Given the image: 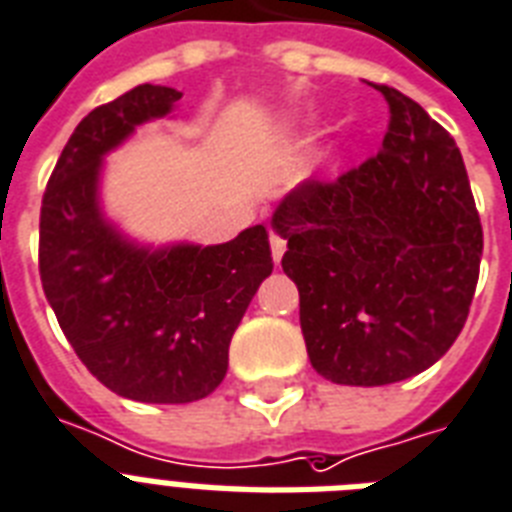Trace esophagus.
Listing matches in <instances>:
<instances>
[{
  "mask_svg": "<svg viewBox=\"0 0 512 512\" xmlns=\"http://www.w3.org/2000/svg\"><path fill=\"white\" fill-rule=\"evenodd\" d=\"M269 245H272V259H275V264H280L282 256H285V240L277 235L269 237Z\"/></svg>",
  "mask_w": 512,
  "mask_h": 512,
  "instance_id": "1",
  "label": "esophagus"
}]
</instances>
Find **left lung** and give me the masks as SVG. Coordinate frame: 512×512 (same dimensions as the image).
I'll return each instance as SVG.
<instances>
[{
    "instance_id": "8db88e82",
    "label": "left lung",
    "mask_w": 512,
    "mask_h": 512,
    "mask_svg": "<svg viewBox=\"0 0 512 512\" xmlns=\"http://www.w3.org/2000/svg\"><path fill=\"white\" fill-rule=\"evenodd\" d=\"M383 92V150L333 185L280 200L282 272L301 296L309 362L341 386H386L439 362L468 320L484 232L455 140Z\"/></svg>"
}]
</instances>
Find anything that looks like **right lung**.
Here are the masks:
<instances>
[{
    "label": "right lung",
    "mask_w": 512,
    "mask_h": 512,
    "mask_svg": "<svg viewBox=\"0 0 512 512\" xmlns=\"http://www.w3.org/2000/svg\"><path fill=\"white\" fill-rule=\"evenodd\" d=\"M182 92L140 84L71 134L42 200L39 272L65 338L102 386L145 404L206 399L230 341L272 275L264 224L219 245L142 243L105 211V158L140 126L174 118Z\"/></svg>",
    "instance_id": "add662e5"
}]
</instances>
